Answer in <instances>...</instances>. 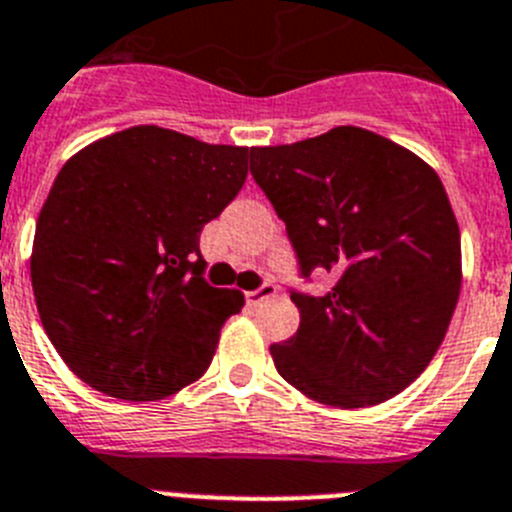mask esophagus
<instances>
[{
	"mask_svg": "<svg viewBox=\"0 0 512 512\" xmlns=\"http://www.w3.org/2000/svg\"><path fill=\"white\" fill-rule=\"evenodd\" d=\"M274 292H277V287H274L272 282H261V285L256 287V290H248L246 292V303L248 305H259L261 300L272 298Z\"/></svg>",
	"mask_w": 512,
	"mask_h": 512,
	"instance_id": "34e87169",
	"label": "esophagus"
}]
</instances>
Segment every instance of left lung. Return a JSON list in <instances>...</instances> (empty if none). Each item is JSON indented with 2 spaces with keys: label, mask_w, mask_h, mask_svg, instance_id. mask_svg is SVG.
<instances>
[{
  "label": "left lung",
  "mask_w": 512,
  "mask_h": 512,
  "mask_svg": "<svg viewBox=\"0 0 512 512\" xmlns=\"http://www.w3.org/2000/svg\"><path fill=\"white\" fill-rule=\"evenodd\" d=\"M251 176L285 222L300 326L272 344L279 375L329 406H373L404 391L443 342L461 290V233L438 173L357 126L251 147Z\"/></svg>",
  "instance_id": "1"
}]
</instances>
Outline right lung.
Listing matches in <instances>:
<instances>
[{
  "label": "right lung",
  "mask_w": 512,
  "mask_h": 512,
  "mask_svg": "<svg viewBox=\"0 0 512 512\" xmlns=\"http://www.w3.org/2000/svg\"><path fill=\"white\" fill-rule=\"evenodd\" d=\"M248 155L134 126L59 170L38 217L30 279L48 339L87 386L155 401L209 368L243 295L204 279L199 235L243 189Z\"/></svg>",
  "instance_id": "right-lung-1"
}]
</instances>
